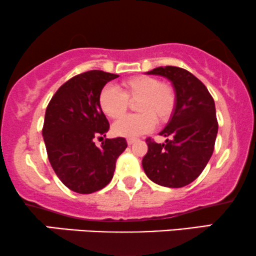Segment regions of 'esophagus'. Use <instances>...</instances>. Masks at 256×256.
<instances>
[{
    "label": "esophagus",
    "instance_id": "1",
    "mask_svg": "<svg viewBox=\"0 0 256 256\" xmlns=\"http://www.w3.org/2000/svg\"><path fill=\"white\" fill-rule=\"evenodd\" d=\"M136 141H138V138H128L127 144H133L134 142H136Z\"/></svg>",
    "mask_w": 256,
    "mask_h": 256
}]
</instances>
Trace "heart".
Returning a JSON list of instances; mask_svg holds the SVG:
<instances>
[{
    "mask_svg": "<svg viewBox=\"0 0 256 256\" xmlns=\"http://www.w3.org/2000/svg\"><path fill=\"white\" fill-rule=\"evenodd\" d=\"M135 104L138 114L116 122L112 132L122 138H138L150 133L156 121L165 123L176 109V94L170 84L162 83L150 76H135L122 82V91L106 85L100 92V108L109 118H121L128 110L129 102Z\"/></svg>",
    "mask_w": 256,
    "mask_h": 256,
    "instance_id": "b5f03b06",
    "label": "heart"
}]
</instances>
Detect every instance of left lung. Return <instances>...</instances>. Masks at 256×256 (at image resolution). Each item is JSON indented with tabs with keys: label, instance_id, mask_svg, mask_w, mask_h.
<instances>
[{
	"label": "left lung",
	"instance_id": "left-lung-1",
	"mask_svg": "<svg viewBox=\"0 0 256 256\" xmlns=\"http://www.w3.org/2000/svg\"><path fill=\"white\" fill-rule=\"evenodd\" d=\"M171 80L176 94L171 120L160 132L165 144L146 140L142 159L146 176L158 185L182 188L197 179L212 156L218 130L216 108L206 86L191 72L176 66L147 72Z\"/></svg>",
	"mask_w": 256,
	"mask_h": 256
}]
</instances>
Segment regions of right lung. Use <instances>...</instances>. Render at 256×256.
<instances>
[{
  "mask_svg": "<svg viewBox=\"0 0 256 256\" xmlns=\"http://www.w3.org/2000/svg\"><path fill=\"white\" fill-rule=\"evenodd\" d=\"M118 74L92 70L77 74L56 90L47 106L42 136L50 164L66 188L92 194L112 179L118 158L127 148L124 138L106 136L109 122L100 108V92Z\"/></svg>",
  "mask_w": 256,
  "mask_h": 256,
  "instance_id": "right-lung-1",
  "label": "right lung"
}]
</instances>
